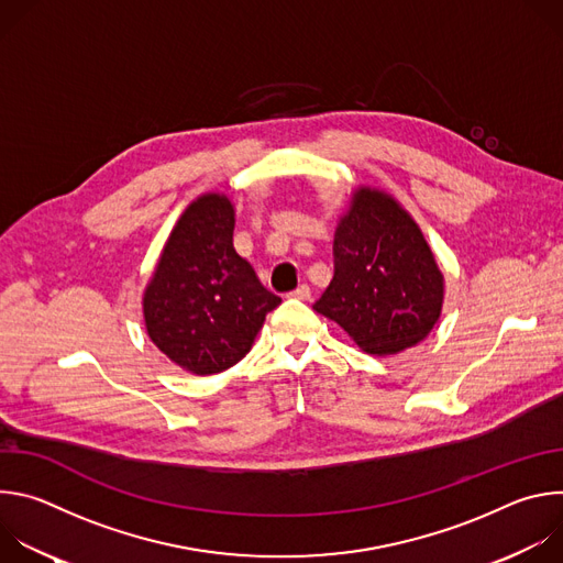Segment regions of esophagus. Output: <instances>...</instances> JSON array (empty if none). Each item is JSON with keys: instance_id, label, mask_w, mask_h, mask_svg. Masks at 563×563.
Here are the masks:
<instances>
[{"instance_id": "34e87169", "label": "esophagus", "mask_w": 563, "mask_h": 563, "mask_svg": "<svg viewBox=\"0 0 563 563\" xmlns=\"http://www.w3.org/2000/svg\"><path fill=\"white\" fill-rule=\"evenodd\" d=\"M289 296H294V298H298V300H309V296H311V289L307 287V285H298Z\"/></svg>"}]
</instances>
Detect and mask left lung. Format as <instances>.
<instances>
[{
  "instance_id": "obj_1",
  "label": "left lung",
  "mask_w": 563,
  "mask_h": 563,
  "mask_svg": "<svg viewBox=\"0 0 563 563\" xmlns=\"http://www.w3.org/2000/svg\"><path fill=\"white\" fill-rule=\"evenodd\" d=\"M443 296V274L417 220L383 189H354L334 231V278L313 309L363 352L387 356L432 332Z\"/></svg>"
}]
</instances>
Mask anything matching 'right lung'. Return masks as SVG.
Wrapping results in <instances>:
<instances>
[{"label": "right lung", "instance_id": "right-lung-1", "mask_svg": "<svg viewBox=\"0 0 563 563\" xmlns=\"http://www.w3.org/2000/svg\"><path fill=\"white\" fill-rule=\"evenodd\" d=\"M235 209L198 196L178 218L142 296L153 345L180 369L209 376L243 361L280 298L233 250Z\"/></svg>", "mask_w": 563, "mask_h": 563}]
</instances>
